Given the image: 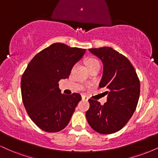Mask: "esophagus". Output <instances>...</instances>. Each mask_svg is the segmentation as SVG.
I'll return each instance as SVG.
<instances>
[{"instance_id": "34e87169", "label": "esophagus", "mask_w": 158, "mask_h": 158, "mask_svg": "<svg viewBox=\"0 0 158 158\" xmlns=\"http://www.w3.org/2000/svg\"><path fill=\"white\" fill-rule=\"evenodd\" d=\"M81 99H82L83 100H85V101L88 100V97H87V96H85V95H81Z\"/></svg>"}]
</instances>
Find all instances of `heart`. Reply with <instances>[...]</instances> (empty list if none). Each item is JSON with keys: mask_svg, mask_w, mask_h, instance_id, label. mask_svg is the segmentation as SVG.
<instances>
[{"mask_svg": "<svg viewBox=\"0 0 158 158\" xmlns=\"http://www.w3.org/2000/svg\"><path fill=\"white\" fill-rule=\"evenodd\" d=\"M97 64H99V61H98L97 59H94V58H89V59H87L86 61V65L88 68Z\"/></svg>", "mask_w": 158, "mask_h": 158, "instance_id": "obj_1", "label": "heart"}]
</instances>
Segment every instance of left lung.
Returning <instances> with one entry per match:
<instances>
[{
    "instance_id": "obj_1",
    "label": "left lung",
    "mask_w": 158,
    "mask_h": 158,
    "mask_svg": "<svg viewBox=\"0 0 158 158\" xmlns=\"http://www.w3.org/2000/svg\"><path fill=\"white\" fill-rule=\"evenodd\" d=\"M89 51L103 64L99 88L108 95L104 105L90 99L86 112L88 124L98 133L110 135L119 131L133 115L139 100L140 84L133 65L119 52L109 47Z\"/></svg>"
}]
</instances>
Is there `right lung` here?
I'll return each mask as SVG.
<instances>
[{"label":"right lung","instance_id":"right-lung-1","mask_svg":"<svg viewBox=\"0 0 158 158\" xmlns=\"http://www.w3.org/2000/svg\"><path fill=\"white\" fill-rule=\"evenodd\" d=\"M85 49L55 43L36 54L21 78V96L29 117L43 131L57 132L70 122L81 99L79 94L61 93L59 81L68 79Z\"/></svg>","mask_w":158,"mask_h":158}]
</instances>
